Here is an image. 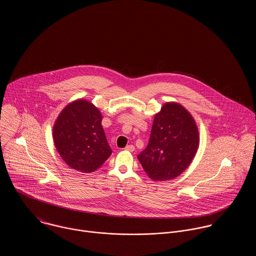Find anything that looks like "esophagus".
I'll return each mask as SVG.
<instances>
[{"mask_svg":"<svg viewBox=\"0 0 256 256\" xmlns=\"http://www.w3.org/2000/svg\"><path fill=\"white\" fill-rule=\"evenodd\" d=\"M124 150H128V152H134V150H135V148H134V145H128V146L124 148Z\"/></svg>","mask_w":256,"mask_h":256,"instance_id":"esophagus-1","label":"esophagus"}]
</instances>
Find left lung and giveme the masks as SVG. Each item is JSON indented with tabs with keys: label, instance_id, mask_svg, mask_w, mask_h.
Instances as JSON below:
<instances>
[{
	"label": "left lung",
	"instance_id": "left-lung-1",
	"mask_svg": "<svg viewBox=\"0 0 256 256\" xmlns=\"http://www.w3.org/2000/svg\"><path fill=\"white\" fill-rule=\"evenodd\" d=\"M198 145V130L191 113L169 102L156 114L148 144L137 158L150 180H170L189 167Z\"/></svg>",
	"mask_w": 256,
	"mask_h": 256
}]
</instances>
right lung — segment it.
<instances>
[{"label": "right lung", "instance_id": "1", "mask_svg": "<svg viewBox=\"0 0 256 256\" xmlns=\"http://www.w3.org/2000/svg\"><path fill=\"white\" fill-rule=\"evenodd\" d=\"M102 120L98 108L84 98L67 104L56 118L54 143L61 158L74 170L92 172L112 154Z\"/></svg>", "mask_w": 256, "mask_h": 256}]
</instances>
